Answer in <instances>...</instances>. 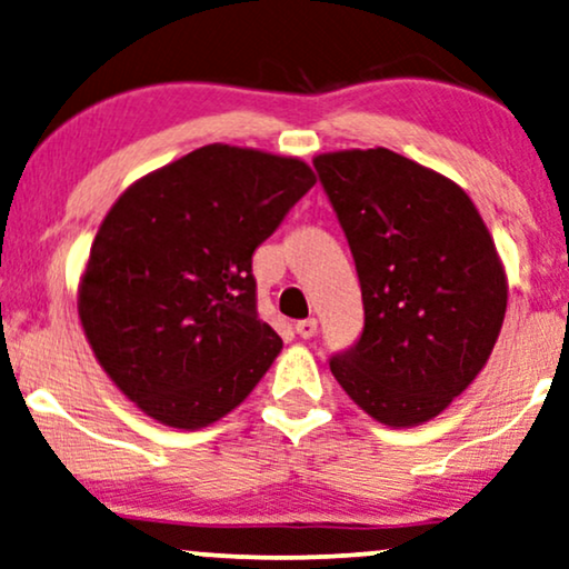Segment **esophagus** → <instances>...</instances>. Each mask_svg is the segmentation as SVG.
I'll use <instances>...</instances> for the list:
<instances>
[{
	"mask_svg": "<svg viewBox=\"0 0 569 569\" xmlns=\"http://www.w3.org/2000/svg\"><path fill=\"white\" fill-rule=\"evenodd\" d=\"M316 329H319V321L316 319H306V321L295 323V331H298L302 339H311L316 335Z\"/></svg>",
	"mask_w": 569,
	"mask_h": 569,
	"instance_id": "esophagus-1",
	"label": "esophagus"
}]
</instances>
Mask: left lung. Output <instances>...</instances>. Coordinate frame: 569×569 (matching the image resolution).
<instances>
[{
  "label": "left lung",
  "mask_w": 569,
  "mask_h": 569,
  "mask_svg": "<svg viewBox=\"0 0 569 569\" xmlns=\"http://www.w3.org/2000/svg\"><path fill=\"white\" fill-rule=\"evenodd\" d=\"M363 292L356 348L329 360L339 387L389 429L437 418L489 360L507 271L470 196L389 149L313 159Z\"/></svg>",
  "instance_id": "left-lung-1"
}]
</instances>
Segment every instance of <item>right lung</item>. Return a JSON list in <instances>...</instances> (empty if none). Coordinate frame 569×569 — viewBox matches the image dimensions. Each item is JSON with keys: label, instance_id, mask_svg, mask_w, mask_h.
I'll use <instances>...</instances> for the list:
<instances>
[{"label": "right lung", "instance_id": "1", "mask_svg": "<svg viewBox=\"0 0 569 569\" xmlns=\"http://www.w3.org/2000/svg\"><path fill=\"white\" fill-rule=\"evenodd\" d=\"M316 186L298 157L211 143L124 190L96 232L78 319L117 389L169 429L232 412L282 350L253 250Z\"/></svg>", "mask_w": 569, "mask_h": 569}]
</instances>
